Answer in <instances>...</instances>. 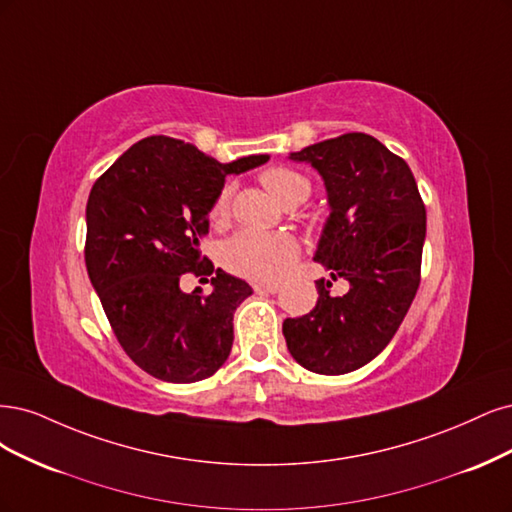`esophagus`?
<instances>
[{
	"label": "esophagus",
	"mask_w": 512,
	"mask_h": 512,
	"mask_svg": "<svg viewBox=\"0 0 512 512\" xmlns=\"http://www.w3.org/2000/svg\"><path fill=\"white\" fill-rule=\"evenodd\" d=\"M255 291H257V293H278V291H280V285H278V283H257V285H255Z\"/></svg>",
	"instance_id": "obj_1"
}]
</instances>
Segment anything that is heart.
Masks as SVG:
<instances>
[{"label": "heart", "instance_id": "heart-1", "mask_svg": "<svg viewBox=\"0 0 512 512\" xmlns=\"http://www.w3.org/2000/svg\"><path fill=\"white\" fill-rule=\"evenodd\" d=\"M261 183L283 206L291 202L302 204L310 195L308 178L289 168L266 170L261 174ZM229 200H232V187L225 185L210 208V219L214 223L227 219ZM295 255H298V242L291 234L255 232V229L236 234L223 249L227 268L255 280H276L283 276Z\"/></svg>", "mask_w": 512, "mask_h": 512}]
</instances>
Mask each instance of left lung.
<instances>
[{
    "label": "left lung",
    "mask_w": 512,
    "mask_h": 512,
    "mask_svg": "<svg viewBox=\"0 0 512 512\" xmlns=\"http://www.w3.org/2000/svg\"><path fill=\"white\" fill-rule=\"evenodd\" d=\"M327 193L329 217L315 259L350 291L328 295L331 280H317L319 300L308 315L285 319L291 357L310 372L346 374L381 353L398 332L421 280L425 206L408 163L368 134H344L298 153Z\"/></svg>",
    "instance_id": "left-lung-1"
}]
</instances>
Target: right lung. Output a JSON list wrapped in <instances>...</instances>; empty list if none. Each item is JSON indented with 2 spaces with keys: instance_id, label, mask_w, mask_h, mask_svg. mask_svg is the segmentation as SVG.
Here are the masks:
<instances>
[{
  "instance_id": "obj_1",
  "label": "right lung",
  "mask_w": 512,
  "mask_h": 512,
  "mask_svg": "<svg viewBox=\"0 0 512 512\" xmlns=\"http://www.w3.org/2000/svg\"><path fill=\"white\" fill-rule=\"evenodd\" d=\"M268 159L219 163L183 140L151 136L95 180L85 246L91 285L125 353L159 381H204L232 351L234 312L251 285L219 268L208 296L185 294L179 276L214 271L200 244L225 176Z\"/></svg>"
}]
</instances>
